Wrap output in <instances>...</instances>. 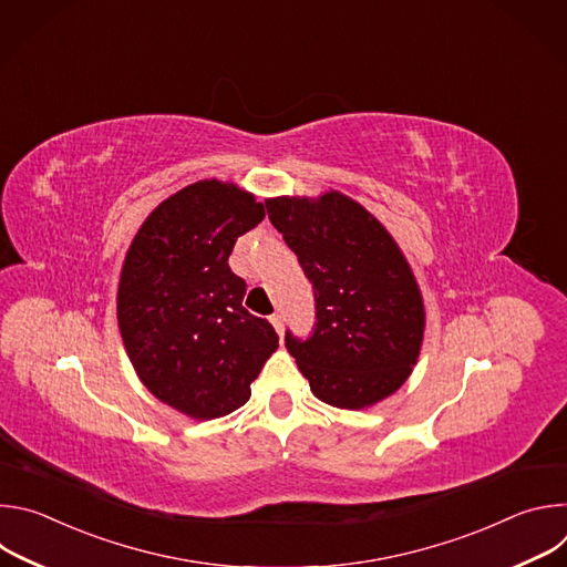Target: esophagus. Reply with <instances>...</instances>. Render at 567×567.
I'll return each mask as SVG.
<instances>
[{
	"label": "esophagus",
	"instance_id": "1",
	"mask_svg": "<svg viewBox=\"0 0 567 567\" xmlns=\"http://www.w3.org/2000/svg\"><path fill=\"white\" fill-rule=\"evenodd\" d=\"M271 322H274L276 332H278L280 339H282V332H285V318H282V313H274V316H271Z\"/></svg>",
	"mask_w": 567,
	"mask_h": 567
}]
</instances>
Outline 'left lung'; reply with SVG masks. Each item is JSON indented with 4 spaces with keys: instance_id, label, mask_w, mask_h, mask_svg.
<instances>
[{
    "instance_id": "obj_1",
    "label": "left lung",
    "mask_w": 567,
    "mask_h": 567,
    "mask_svg": "<svg viewBox=\"0 0 567 567\" xmlns=\"http://www.w3.org/2000/svg\"><path fill=\"white\" fill-rule=\"evenodd\" d=\"M313 289L309 337L287 330L285 346L311 392L359 411L409 379L424 337V305L390 233L341 193L265 202Z\"/></svg>"
}]
</instances>
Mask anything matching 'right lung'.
I'll return each mask as SVG.
<instances>
[{
	"label": "right lung",
	"mask_w": 567,
	"mask_h": 567,
	"mask_svg": "<svg viewBox=\"0 0 567 567\" xmlns=\"http://www.w3.org/2000/svg\"><path fill=\"white\" fill-rule=\"evenodd\" d=\"M265 219L254 195L217 179L158 204L138 228L118 285V328L145 388L195 417H224L251 396L278 348L228 267L239 235Z\"/></svg>",
	"instance_id": "add662e5"
}]
</instances>
